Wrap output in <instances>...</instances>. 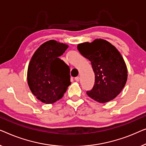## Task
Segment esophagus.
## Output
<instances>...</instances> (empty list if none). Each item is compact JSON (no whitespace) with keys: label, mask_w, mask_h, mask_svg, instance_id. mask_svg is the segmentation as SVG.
<instances>
[{"label":"esophagus","mask_w":146,"mask_h":146,"mask_svg":"<svg viewBox=\"0 0 146 146\" xmlns=\"http://www.w3.org/2000/svg\"><path fill=\"white\" fill-rule=\"evenodd\" d=\"M75 80L76 81H79V80H80V78H79V77H76L75 78Z\"/></svg>","instance_id":"obj_1"}]
</instances>
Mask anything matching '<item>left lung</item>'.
<instances>
[{
    "label": "left lung",
    "mask_w": 146,
    "mask_h": 146,
    "mask_svg": "<svg viewBox=\"0 0 146 146\" xmlns=\"http://www.w3.org/2000/svg\"><path fill=\"white\" fill-rule=\"evenodd\" d=\"M80 53L91 62L95 75L94 86L87 95L105 103L118 95L126 85L128 71L124 59L114 46L102 39L77 46Z\"/></svg>",
    "instance_id": "1"
}]
</instances>
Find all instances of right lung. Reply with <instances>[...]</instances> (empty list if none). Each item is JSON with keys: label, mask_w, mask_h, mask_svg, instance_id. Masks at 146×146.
Wrapping results in <instances>:
<instances>
[{"label": "right lung", "mask_w": 146, "mask_h": 146, "mask_svg": "<svg viewBox=\"0 0 146 146\" xmlns=\"http://www.w3.org/2000/svg\"><path fill=\"white\" fill-rule=\"evenodd\" d=\"M68 46L50 40L39 47L28 68V84L38 100L52 104L63 97L70 85V69L59 58Z\"/></svg>", "instance_id": "1"}]
</instances>
